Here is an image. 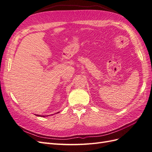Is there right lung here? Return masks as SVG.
Returning a JSON list of instances; mask_svg holds the SVG:
<instances>
[{
	"label": "right lung",
	"mask_w": 152,
	"mask_h": 152,
	"mask_svg": "<svg viewBox=\"0 0 152 152\" xmlns=\"http://www.w3.org/2000/svg\"><path fill=\"white\" fill-rule=\"evenodd\" d=\"M57 113H58V112H57ZM37 116H40V117H45V115H37ZM49 116V115H48Z\"/></svg>",
	"instance_id": "right-lung-1"
}]
</instances>
